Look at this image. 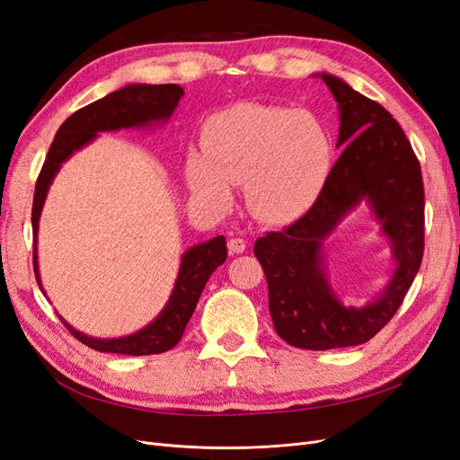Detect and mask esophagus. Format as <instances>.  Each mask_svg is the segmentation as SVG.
Returning <instances> with one entry per match:
<instances>
[{
    "instance_id": "34e87169",
    "label": "esophagus",
    "mask_w": 460,
    "mask_h": 460,
    "mask_svg": "<svg viewBox=\"0 0 460 460\" xmlns=\"http://www.w3.org/2000/svg\"><path fill=\"white\" fill-rule=\"evenodd\" d=\"M245 240H242V238H232V240H228V249H230V253H243L245 252Z\"/></svg>"
}]
</instances>
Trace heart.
Returning a JSON list of instances; mask_svg holds the SVG:
<instances>
[{"mask_svg": "<svg viewBox=\"0 0 460 460\" xmlns=\"http://www.w3.org/2000/svg\"><path fill=\"white\" fill-rule=\"evenodd\" d=\"M332 166V142L313 115L235 103L205 122L201 149H190L184 178L193 203L226 211L234 184H245L255 218L288 225L309 211Z\"/></svg>", "mask_w": 460, "mask_h": 460, "instance_id": "obj_1", "label": "heart"}]
</instances>
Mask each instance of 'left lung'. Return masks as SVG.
<instances>
[{"mask_svg": "<svg viewBox=\"0 0 460 460\" xmlns=\"http://www.w3.org/2000/svg\"><path fill=\"white\" fill-rule=\"evenodd\" d=\"M314 76L338 103L336 146L345 149L309 213L284 232L259 238L255 255L267 276L278 336L299 349L326 351L367 343L401 307L424 253V186L399 122L341 78ZM360 204L379 222L394 269L365 305H345L329 282L325 242Z\"/></svg>", "mask_w": 460, "mask_h": 460, "instance_id": "1", "label": "left lung"}]
</instances>
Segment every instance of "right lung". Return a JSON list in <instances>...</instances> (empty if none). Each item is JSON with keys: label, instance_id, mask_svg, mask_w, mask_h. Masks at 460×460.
Listing matches in <instances>:
<instances>
[{"label": "right lung", "instance_id": "right-lung-1", "mask_svg": "<svg viewBox=\"0 0 460 460\" xmlns=\"http://www.w3.org/2000/svg\"><path fill=\"white\" fill-rule=\"evenodd\" d=\"M182 95L184 90L178 84H128L78 109L61 124L38 176L32 205L34 272L41 294L46 296L38 269V225L49 186L61 171L63 163L71 159L78 149L92 144L100 132L153 130L159 124L169 122ZM226 255L225 235H217L213 240L186 249L180 257V269L169 301L164 303L161 313L149 324L130 333V336L93 338L76 330L59 313L58 314L76 340L95 351L134 357L164 353L172 349L182 338L208 276L226 261Z\"/></svg>", "mask_w": 460, "mask_h": 460}]
</instances>
